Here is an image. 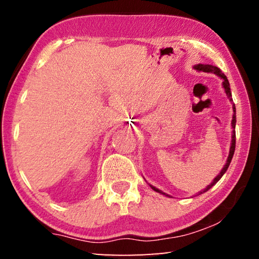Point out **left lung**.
Returning a JSON list of instances; mask_svg holds the SVG:
<instances>
[{
    "label": "left lung",
    "mask_w": 259,
    "mask_h": 259,
    "mask_svg": "<svg viewBox=\"0 0 259 259\" xmlns=\"http://www.w3.org/2000/svg\"><path fill=\"white\" fill-rule=\"evenodd\" d=\"M194 68L196 69V71H201V72H205V73H213V74H216V75H218L219 77H222L223 78V88H224V89H225L226 96L230 98V100L232 102V93H231V88H230V82H229V80H227V77L225 76V74L223 73L221 69H219L216 66H212V65H207V64H205V65L204 64H198V65H195ZM233 112H234V114H233V117H232V123H231L232 124V128H233V131H232V142H231V147H230V154H229V157H227L226 163L224 165V168L221 170V172H219L218 176L213 179L212 183L210 184V185H208L207 187H205L203 191L199 192V194H202V193L209 191L210 188H211L214 185V184H216L219 181V179L222 178L223 175L226 172V170H227V168H229V165L231 163L232 157H233L234 151H235V122H236V115H235V105L234 104H233ZM150 186L152 187V190H154L155 192L161 193V194L169 196L168 194H165V193L160 191L159 188H156V187L152 186V185H150Z\"/></svg>",
    "instance_id": "left-lung-1"
}]
</instances>
